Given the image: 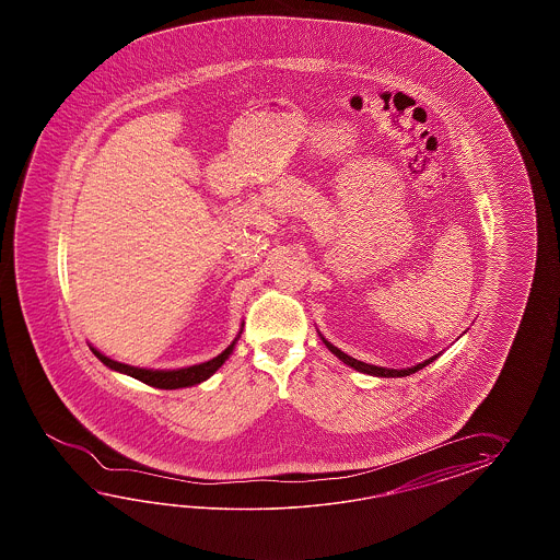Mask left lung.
<instances>
[{
  "instance_id": "left-lung-1",
  "label": "left lung",
  "mask_w": 560,
  "mask_h": 560,
  "mask_svg": "<svg viewBox=\"0 0 560 560\" xmlns=\"http://www.w3.org/2000/svg\"><path fill=\"white\" fill-rule=\"evenodd\" d=\"M322 342L326 345V348L336 354V357L340 358L345 364L348 366H352V369L358 370V372H364V374H372V376H382V378H400V376H410V374H415L418 370L424 369L427 364H430L434 357L429 358V360H424L422 364H417V366H412V369L405 370H393V369H382V366H372V364H366V362H360L357 358L348 357L345 354L342 350H338L336 346L330 345L326 338H322Z\"/></svg>"
}]
</instances>
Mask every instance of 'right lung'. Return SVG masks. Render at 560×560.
<instances>
[{
    "instance_id": "add662e5",
    "label": "right lung",
    "mask_w": 560,
    "mask_h": 560,
    "mask_svg": "<svg viewBox=\"0 0 560 560\" xmlns=\"http://www.w3.org/2000/svg\"><path fill=\"white\" fill-rule=\"evenodd\" d=\"M234 346H236V340L228 346L222 354H218V357L212 358V360L202 362V364H196V366L179 370L136 369V366H128V364H121V362H116V360H112V358L104 357V354L97 352L95 348H92V350H94L95 357L100 358V360L106 364L107 369L124 372V374H128L131 378L143 382V384H148V386H154V388L174 390V388H186V386H194V384H200V382L206 381V378H210L215 370L220 369V366L226 362V358L232 354Z\"/></svg>"
}]
</instances>
